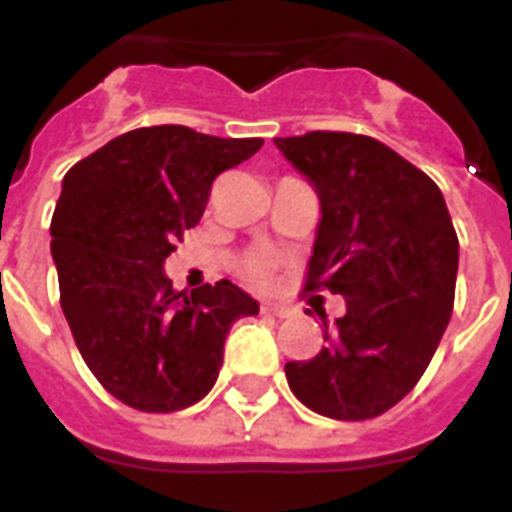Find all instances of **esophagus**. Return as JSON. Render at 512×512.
<instances>
[{"label":"esophagus","instance_id":"esophagus-1","mask_svg":"<svg viewBox=\"0 0 512 512\" xmlns=\"http://www.w3.org/2000/svg\"><path fill=\"white\" fill-rule=\"evenodd\" d=\"M260 311H263V316H276V319H287V316H289V308H284V305L265 303Z\"/></svg>","mask_w":512,"mask_h":512}]
</instances>
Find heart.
Segmentation results:
<instances>
[{
  "label": "heart",
  "mask_w": 512,
  "mask_h": 512,
  "mask_svg": "<svg viewBox=\"0 0 512 512\" xmlns=\"http://www.w3.org/2000/svg\"><path fill=\"white\" fill-rule=\"evenodd\" d=\"M273 268H276V263H273L271 257L265 255H257L249 260V279L255 281V284H271L273 279Z\"/></svg>",
  "instance_id": "b5f03b06"
}]
</instances>
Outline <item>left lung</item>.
I'll list each match as a JSON object with an SVG mask.
<instances>
[{"label":"left lung","instance_id":"left-lung-1","mask_svg":"<svg viewBox=\"0 0 512 512\" xmlns=\"http://www.w3.org/2000/svg\"><path fill=\"white\" fill-rule=\"evenodd\" d=\"M276 146L313 183L321 223L305 292L345 297L327 348L284 366L292 393L332 420H372L420 382L452 319L460 241L433 180L380 140L305 132Z\"/></svg>","mask_w":512,"mask_h":512}]
</instances>
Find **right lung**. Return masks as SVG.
Wrapping results in <instances>:
<instances>
[{
  "mask_svg": "<svg viewBox=\"0 0 512 512\" xmlns=\"http://www.w3.org/2000/svg\"><path fill=\"white\" fill-rule=\"evenodd\" d=\"M260 146L159 124L124 132L63 177L50 225L60 308L84 364L138 412L201 401L233 321L260 311L228 279L175 292L162 268L204 215L215 177Z\"/></svg>",
  "mask_w": 512,
  "mask_h": 512,
  "instance_id": "obj_1",
  "label": "right lung"
}]
</instances>
